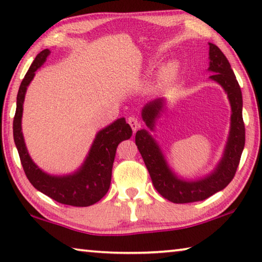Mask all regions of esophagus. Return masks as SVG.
I'll list each match as a JSON object with an SVG mask.
<instances>
[{
	"label": "esophagus",
	"instance_id": "34e87169",
	"mask_svg": "<svg viewBox=\"0 0 262 262\" xmlns=\"http://www.w3.org/2000/svg\"><path fill=\"white\" fill-rule=\"evenodd\" d=\"M127 121H128V123H129V126L132 127L133 132H136V130L140 128V126H141L140 121L137 120V119H136L135 117H129V118L127 119Z\"/></svg>",
	"mask_w": 262,
	"mask_h": 262
}]
</instances>
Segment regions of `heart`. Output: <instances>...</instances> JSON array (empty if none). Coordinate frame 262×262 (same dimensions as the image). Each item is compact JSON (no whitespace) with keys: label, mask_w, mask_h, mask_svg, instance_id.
<instances>
[{"label":"heart","mask_w":262,"mask_h":262,"mask_svg":"<svg viewBox=\"0 0 262 262\" xmlns=\"http://www.w3.org/2000/svg\"><path fill=\"white\" fill-rule=\"evenodd\" d=\"M178 68L179 66L177 62L172 61V62H168L166 66H164L162 72H161V76L164 79H168V78H172L174 77L177 73H178Z\"/></svg>","instance_id":"obj_1"}]
</instances>
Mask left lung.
Segmentation results:
<instances>
[{
  "instance_id": "8db88e82",
  "label": "left lung",
  "mask_w": 262,
  "mask_h": 262,
  "mask_svg": "<svg viewBox=\"0 0 262 262\" xmlns=\"http://www.w3.org/2000/svg\"><path fill=\"white\" fill-rule=\"evenodd\" d=\"M210 76L224 89L231 105V126L223 157L210 174L199 180L179 179L165 161L161 148L148 130L136 132L135 143L147 166L154 187L163 198L173 203H189L206 200L212 194L224 189L236 174L245 145V125L243 121V97L241 86L229 61L219 47L209 42ZM163 98L150 101L142 110V118L150 130L164 107Z\"/></svg>"
}]
</instances>
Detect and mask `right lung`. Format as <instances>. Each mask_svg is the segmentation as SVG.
Here are the masks:
<instances>
[{
    "label": "right lung",
    "mask_w": 262,
    "mask_h": 262,
    "mask_svg": "<svg viewBox=\"0 0 262 262\" xmlns=\"http://www.w3.org/2000/svg\"><path fill=\"white\" fill-rule=\"evenodd\" d=\"M50 53V50H43L35 56L33 63L20 83L14 118L15 144L25 174L34 188L62 205L88 207L98 202L107 193L118 144L130 139L133 132L125 118H120L97 133L85 161L72 174L51 176L35 165L26 149L21 133V115L26 89Z\"/></svg>",
    "instance_id": "1"
}]
</instances>
